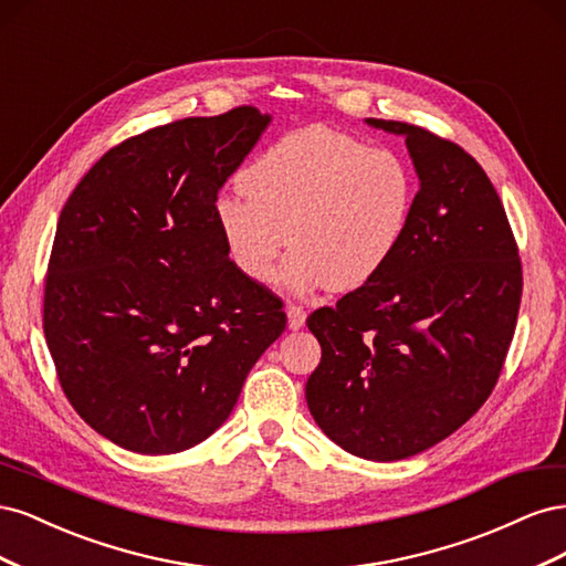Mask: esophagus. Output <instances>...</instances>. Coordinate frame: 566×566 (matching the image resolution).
Returning <instances> with one entry per match:
<instances>
[{
    "mask_svg": "<svg viewBox=\"0 0 566 566\" xmlns=\"http://www.w3.org/2000/svg\"><path fill=\"white\" fill-rule=\"evenodd\" d=\"M306 323V312L302 304H287V328L300 331Z\"/></svg>",
    "mask_w": 566,
    "mask_h": 566,
    "instance_id": "esophagus-1",
    "label": "esophagus"
}]
</instances>
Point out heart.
I'll return each mask as SVG.
<instances>
[{
  "label": "heart",
  "mask_w": 566,
  "mask_h": 566,
  "mask_svg": "<svg viewBox=\"0 0 566 566\" xmlns=\"http://www.w3.org/2000/svg\"><path fill=\"white\" fill-rule=\"evenodd\" d=\"M247 196L214 200L217 231L235 271L269 283L293 245L287 276L335 293L378 279L399 252L416 210L418 179L399 150L331 127H304L241 169Z\"/></svg>",
  "instance_id": "1"
}]
</instances>
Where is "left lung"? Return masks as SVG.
Masks as SVG:
<instances>
[{
	"instance_id": "8db88e82",
	"label": "left lung",
	"mask_w": 566,
	"mask_h": 566,
	"mask_svg": "<svg viewBox=\"0 0 566 566\" xmlns=\"http://www.w3.org/2000/svg\"><path fill=\"white\" fill-rule=\"evenodd\" d=\"M368 125L406 136L420 191L380 276L306 318L321 345L306 403L337 447L389 462L447 439L491 397L515 335L522 260L468 150L397 119Z\"/></svg>"
}]
</instances>
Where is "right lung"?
Segmentation results:
<instances>
[{"mask_svg": "<svg viewBox=\"0 0 566 566\" xmlns=\"http://www.w3.org/2000/svg\"><path fill=\"white\" fill-rule=\"evenodd\" d=\"M266 125L238 106L146 129L63 205L46 347L77 416L117 447L165 455L208 439L285 331L283 300L235 271L214 221L219 188Z\"/></svg>", "mask_w": 566, "mask_h": 566, "instance_id": "1", "label": "right lung"}]
</instances>
